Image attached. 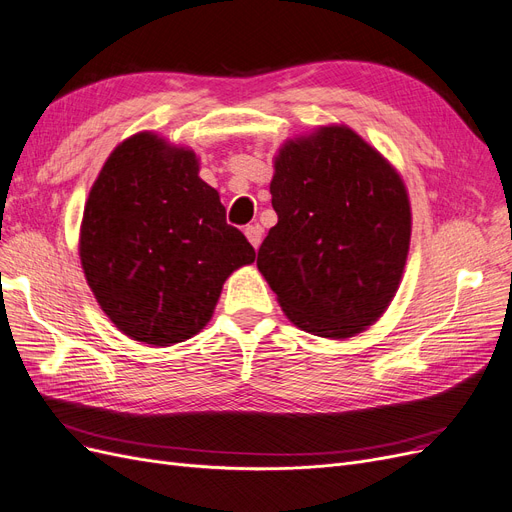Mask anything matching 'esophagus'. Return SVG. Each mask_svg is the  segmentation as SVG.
I'll use <instances>...</instances> for the list:
<instances>
[{"label": "esophagus", "instance_id": "esophagus-1", "mask_svg": "<svg viewBox=\"0 0 512 512\" xmlns=\"http://www.w3.org/2000/svg\"><path fill=\"white\" fill-rule=\"evenodd\" d=\"M262 227L260 224H250L248 229H245V237H248V241L254 245V250H258V245H260V241H262Z\"/></svg>", "mask_w": 512, "mask_h": 512}]
</instances>
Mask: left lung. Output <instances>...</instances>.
I'll return each instance as SVG.
<instances>
[{"label":"left lung","mask_w":512,"mask_h":512,"mask_svg":"<svg viewBox=\"0 0 512 512\" xmlns=\"http://www.w3.org/2000/svg\"><path fill=\"white\" fill-rule=\"evenodd\" d=\"M277 224L258 271L300 330L346 340L393 302L410 252L412 206L397 168L344 124L288 138L273 159Z\"/></svg>","instance_id":"1"}]
</instances>
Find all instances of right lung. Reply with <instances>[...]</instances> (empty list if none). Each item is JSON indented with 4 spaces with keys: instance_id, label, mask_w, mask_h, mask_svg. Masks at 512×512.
Instances as JSON below:
<instances>
[{
    "instance_id": "1",
    "label": "right lung",
    "mask_w": 512,
    "mask_h": 512,
    "mask_svg": "<svg viewBox=\"0 0 512 512\" xmlns=\"http://www.w3.org/2000/svg\"><path fill=\"white\" fill-rule=\"evenodd\" d=\"M79 260L119 332L172 346L208 325L224 281L256 252L199 178L195 151L145 130L121 140L100 168L81 218Z\"/></svg>"
}]
</instances>
